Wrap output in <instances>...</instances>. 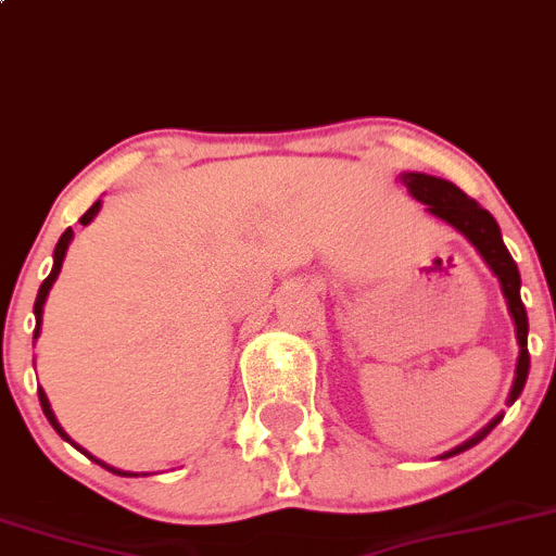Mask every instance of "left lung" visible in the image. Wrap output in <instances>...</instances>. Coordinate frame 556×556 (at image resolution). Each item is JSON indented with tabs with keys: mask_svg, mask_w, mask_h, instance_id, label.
<instances>
[{
	"mask_svg": "<svg viewBox=\"0 0 556 556\" xmlns=\"http://www.w3.org/2000/svg\"><path fill=\"white\" fill-rule=\"evenodd\" d=\"M402 181L407 185L409 195H413L415 201L427 203L429 212H432L434 217L445 219V223L454 225L462 236L470 239V244L481 252L486 266L492 268L494 277H497L500 285H503V295L508 299L510 317H514L516 323V339H519V364H516V380H514V388H510V402H516L521 388H525L527 382V371H530V350H527V331H530V323H527V309L525 304H521V295H519V288H521L519 268H516L508 247L503 244V233H500L497 219H494L486 208L478 206L472 198H467L459 187L451 185V181L445 179H438V176L404 174ZM497 421L500 418H494V421L489 424L486 429H481L476 438L462 443L459 448L448 451L445 456L462 454V451L481 443V440L497 427Z\"/></svg>",
	"mask_w": 556,
	"mask_h": 556,
	"instance_id": "1",
	"label": "left lung"
}]
</instances>
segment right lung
Wrapping results in <instances>:
<instances>
[{"instance_id":"1","label":"right lung","mask_w":556,"mask_h":556,"mask_svg":"<svg viewBox=\"0 0 556 556\" xmlns=\"http://www.w3.org/2000/svg\"><path fill=\"white\" fill-rule=\"evenodd\" d=\"M100 212V201L94 203V206L89 208V212L84 214V217H80V225H89L91 219H94V214ZM70 241H73V228H67L62 233V239H59V244H56V250H53V268H51V274H48L46 277V282L40 285V293H37V301H35V320H37V326H35V339H37V333H40V323H42V304H46V299H48V290H51V285L56 282V277H59V271H62V261H64V252H67V244ZM37 396H40V407H42V413H46V418L48 421H51V427L56 429L59 432V438H64V440H70L67 434H64V429L59 427V421H56V415H53V409H51V404H48V396H46V391H42V388H37ZM75 445V443H73ZM75 448H78V445H75ZM78 451H84V448H78ZM86 454V451H84ZM89 456V454H86ZM89 459H94V456H89ZM97 465H102L100 459H94ZM105 467V470H111V472H116V476H124V478H132L135 472H122V470H116V467H108V465H102Z\"/></svg>"}]
</instances>
